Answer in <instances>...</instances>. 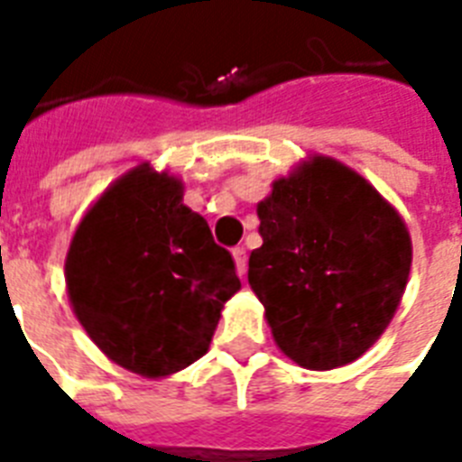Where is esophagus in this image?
<instances>
[{
	"label": "esophagus",
	"mask_w": 462,
	"mask_h": 462,
	"mask_svg": "<svg viewBox=\"0 0 462 462\" xmlns=\"http://www.w3.org/2000/svg\"><path fill=\"white\" fill-rule=\"evenodd\" d=\"M234 262H236V272L238 274H245V269H248V257H245V248H234Z\"/></svg>",
	"instance_id": "1"
}]
</instances>
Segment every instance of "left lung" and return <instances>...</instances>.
I'll return each instance as SVG.
<instances>
[{
    "mask_svg": "<svg viewBox=\"0 0 462 462\" xmlns=\"http://www.w3.org/2000/svg\"><path fill=\"white\" fill-rule=\"evenodd\" d=\"M248 283L274 343L305 370H336L377 343L408 286L403 217L343 162L312 154L257 202Z\"/></svg>",
    "mask_w": 462,
    "mask_h": 462,
    "instance_id": "obj_1",
    "label": "left lung"
}]
</instances>
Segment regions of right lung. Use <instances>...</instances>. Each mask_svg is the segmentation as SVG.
<instances>
[{"label":"right lung","mask_w":462,"mask_h":462,"mask_svg":"<svg viewBox=\"0 0 462 462\" xmlns=\"http://www.w3.org/2000/svg\"><path fill=\"white\" fill-rule=\"evenodd\" d=\"M73 315L112 363L145 379L186 370L209 350L241 282L183 180L150 162L114 180L76 226L64 264Z\"/></svg>","instance_id":"add662e5"}]
</instances>
